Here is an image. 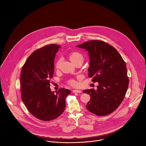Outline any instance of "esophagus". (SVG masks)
<instances>
[{"label": "esophagus", "mask_w": 146, "mask_h": 146, "mask_svg": "<svg viewBox=\"0 0 146 146\" xmlns=\"http://www.w3.org/2000/svg\"><path fill=\"white\" fill-rule=\"evenodd\" d=\"M72 92L74 93H81L82 92V91L80 90H74L72 91Z\"/></svg>", "instance_id": "obj_1"}]
</instances>
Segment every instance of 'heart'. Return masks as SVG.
<instances>
[{
  "label": "heart",
  "instance_id": "obj_1",
  "mask_svg": "<svg viewBox=\"0 0 146 146\" xmlns=\"http://www.w3.org/2000/svg\"><path fill=\"white\" fill-rule=\"evenodd\" d=\"M68 59L70 60V62L74 65L77 63H80L82 64V63L83 62V60H84L83 56L82 55V54H80V52H71L68 55ZM62 59L60 58V59H58L57 60V61L56 62L55 68L56 69L59 68V67L61 65V63H62ZM68 83L70 85L74 86V87H75L77 86V83L76 82V81L75 80H73V79L70 80L68 82Z\"/></svg>",
  "mask_w": 146,
  "mask_h": 146
}]
</instances>
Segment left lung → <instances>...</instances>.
I'll return each mask as SVG.
<instances>
[{"instance_id":"obj_1","label":"left lung","mask_w":146,"mask_h":146,"mask_svg":"<svg viewBox=\"0 0 146 146\" xmlns=\"http://www.w3.org/2000/svg\"><path fill=\"white\" fill-rule=\"evenodd\" d=\"M76 47L88 52V76L98 82L97 90L83 91L91 98L86 108L97 115L113 112L123 101L129 86L127 68L117 50L108 44L98 40L86 42Z\"/></svg>"}]
</instances>
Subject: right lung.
Wrapping results in <instances>:
<instances>
[{
	"label": "right lung",
	"instance_id": "add662e5",
	"mask_svg": "<svg viewBox=\"0 0 146 146\" xmlns=\"http://www.w3.org/2000/svg\"><path fill=\"white\" fill-rule=\"evenodd\" d=\"M60 48L51 44L37 49L28 58L20 75L21 98L29 111L36 118L45 121L60 116L66 107L69 90L52 92L50 79L54 71L55 54Z\"/></svg>",
	"mask_w": 146,
	"mask_h": 146
}]
</instances>
